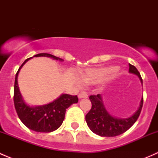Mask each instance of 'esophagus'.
<instances>
[{
	"mask_svg": "<svg viewBox=\"0 0 158 158\" xmlns=\"http://www.w3.org/2000/svg\"><path fill=\"white\" fill-rule=\"evenodd\" d=\"M79 98H88V94L85 92H81L78 95Z\"/></svg>",
	"mask_w": 158,
	"mask_h": 158,
	"instance_id": "1",
	"label": "esophagus"
}]
</instances>
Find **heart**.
Here are the masks:
<instances>
[{"instance_id":"obj_1","label":"heart","mask_w":158,"mask_h":158,"mask_svg":"<svg viewBox=\"0 0 158 158\" xmlns=\"http://www.w3.org/2000/svg\"><path fill=\"white\" fill-rule=\"evenodd\" d=\"M116 71L114 66L102 68H89L81 73V78L85 83L95 84L106 79L110 74Z\"/></svg>"}]
</instances>
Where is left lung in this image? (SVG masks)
<instances>
[{
	"instance_id": "8db88e82",
	"label": "left lung",
	"mask_w": 158,
	"mask_h": 158,
	"mask_svg": "<svg viewBox=\"0 0 158 158\" xmlns=\"http://www.w3.org/2000/svg\"><path fill=\"white\" fill-rule=\"evenodd\" d=\"M129 73L139 77L143 83L141 74L136 67L129 64ZM92 108L85 115V121L89 128L93 133L102 137H114L128 131L135 123L141 114L143 106V98L138 109L134 114L127 118H119L110 114L105 108L100 94L89 96Z\"/></svg>"
}]
</instances>
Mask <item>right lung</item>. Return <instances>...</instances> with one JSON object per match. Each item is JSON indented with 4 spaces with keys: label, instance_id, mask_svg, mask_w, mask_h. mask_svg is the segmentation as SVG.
<instances>
[{
    "label": "right lung",
    "instance_id": "obj_1",
    "mask_svg": "<svg viewBox=\"0 0 158 158\" xmlns=\"http://www.w3.org/2000/svg\"><path fill=\"white\" fill-rule=\"evenodd\" d=\"M33 56H46L53 60H63L49 53H39ZM32 58V57H31ZM27 59L20 66L15 76L14 102L19 118L29 129L36 132H51L61 126L65 118L66 109L71 105L78 102L77 95L62 94L58 98L49 104L39 106H30L23 101L19 90L17 77L22 66L30 60Z\"/></svg>",
    "mask_w": 158,
    "mask_h": 158
}]
</instances>
